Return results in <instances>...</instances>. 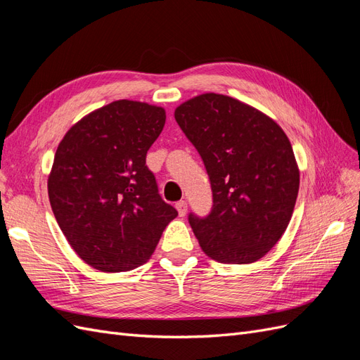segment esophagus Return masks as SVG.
I'll return each instance as SVG.
<instances>
[{
  "instance_id": "obj_1",
  "label": "esophagus",
  "mask_w": 360,
  "mask_h": 360,
  "mask_svg": "<svg viewBox=\"0 0 360 360\" xmlns=\"http://www.w3.org/2000/svg\"><path fill=\"white\" fill-rule=\"evenodd\" d=\"M176 209H177L180 216H184V214H186V212H188V202L183 201V200L176 202Z\"/></svg>"
}]
</instances>
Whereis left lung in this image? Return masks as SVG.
I'll list each match as a JSON object with an SVG mask.
<instances>
[{
    "label": "left lung",
    "mask_w": 360,
    "mask_h": 360,
    "mask_svg": "<svg viewBox=\"0 0 360 360\" xmlns=\"http://www.w3.org/2000/svg\"><path fill=\"white\" fill-rule=\"evenodd\" d=\"M174 117L212 184V212L189 214L201 249L219 263L263 258L287 230L299 192V168L284 130L255 108L216 93L181 103Z\"/></svg>",
    "instance_id": "1"
}]
</instances>
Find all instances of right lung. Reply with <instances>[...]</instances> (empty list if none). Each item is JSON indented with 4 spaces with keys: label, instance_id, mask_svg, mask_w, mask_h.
Listing matches in <instances>:
<instances>
[{
    "label": "right lung",
    "instance_id": "right-lung-1",
    "mask_svg": "<svg viewBox=\"0 0 360 360\" xmlns=\"http://www.w3.org/2000/svg\"><path fill=\"white\" fill-rule=\"evenodd\" d=\"M165 120L160 106L115 101L73 124L57 148L48 179L52 212L75 252L97 270L144 264L179 214L146 165Z\"/></svg>",
    "mask_w": 360,
    "mask_h": 360
}]
</instances>
